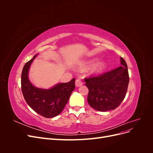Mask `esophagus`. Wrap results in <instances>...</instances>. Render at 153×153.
I'll return each mask as SVG.
<instances>
[{
    "label": "esophagus",
    "mask_w": 153,
    "mask_h": 153,
    "mask_svg": "<svg viewBox=\"0 0 153 153\" xmlns=\"http://www.w3.org/2000/svg\"><path fill=\"white\" fill-rule=\"evenodd\" d=\"M82 84H83V82L81 80L80 78H77V79L76 80V82H75V85L76 87H80V86L82 85Z\"/></svg>",
    "instance_id": "obj_1"
}]
</instances>
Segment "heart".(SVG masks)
Wrapping results in <instances>:
<instances>
[{"mask_svg":"<svg viewBox=\"0 0 153 153\" xmlns=\"http://www.w3.org/2000/svg\"><path fill=\"white\" fill-rule=\"evenodd\" d=\"M94 61H95V59H92L91 61H87V62L85 63L84 66L86 67V66H91L92 64L94 63ZM106 67V64L104 61L98 62L96 63L93 66V67H92V71L95 73H99V72L102 71Z\"/></svg>","mask_w":153,"mask_h":153,"instance_id":"heart-1","label":"heart"}]
</instances>
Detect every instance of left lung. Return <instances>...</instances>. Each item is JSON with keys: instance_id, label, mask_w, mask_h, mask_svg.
<instances>
[{"instance_id": "1", "label": "left lung", "mask_w": 153, "mask_h": 153, "mask_svg": "<svg viewBox=\"0 0 153 153\" xmlns=\"http://www.w3.org/2000/svg\"><path fill=\"white\" fill-rule=\"evenodd\" d=\"M121 66L100 75L85 78L89 89L87 101L94 109L106 112L114 110L124 99L129 77L126 61L121 57Z\"/></svg>"}]
</instances>
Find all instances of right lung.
I'll return each instance as SVG.
<instances>
[{
  "instance_id": "right-lung-1",
  "label": "right lung",
  "mask_w": 153,
  "mask_h": 153,
  "mask_svg": "<svg viewBox=\"0 0 153 153\" xmlns=\"http://www.w3.org/2000/svg\"><path fill=\"white\" fill-rule=\"evenodd\" d=\"M27 62L23 68L21 77V87L27 103L36 112L43 117L51 118L61 113L75 88V78L69 82L61 83L49 89L37 88L29 80L28 73L30 64L36 57Z\"/></svg>"
}]
</instances>
